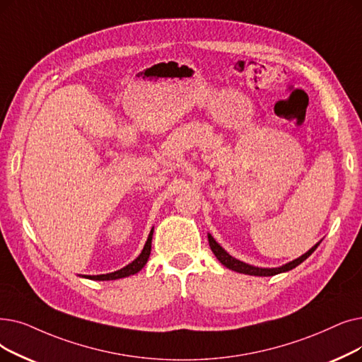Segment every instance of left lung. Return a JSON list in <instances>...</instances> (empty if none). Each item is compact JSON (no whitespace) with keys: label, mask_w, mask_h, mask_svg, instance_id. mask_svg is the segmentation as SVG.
Instances as JSON below:
<instances>
[{"label":"left lung","mask_w":362,"mask_h":362,"mask_svg":"<svg viewBox=\"0 0 362 362\" xmlns=\"http://www.w3.org/2000/svg\"><path fill=\"white\" fill-rule=\"evenodd\" d=\"M209 244H210V248H211V251L214 253V256L217 257V260L222 263L223 266H226L228 269H232V271L240 272V274H245V275H255V276H272V275H276V274H281V272L291 271L293 268H296V266H298L302 262H305L313 253V251L317 250V247L320 245V243L315 244L308 251V253H305L303 256H300L298 259H296V260H293V262H290V263H287L284 266H281V268L268 269V268H256V266H250V264H247L244 262H240L237 259H233L232 256H229L226 253V251L222 247H220L214 241V238L211 237V235H209Z\"/></svg>","instance_id":"left-lung-1"}]
</instances>
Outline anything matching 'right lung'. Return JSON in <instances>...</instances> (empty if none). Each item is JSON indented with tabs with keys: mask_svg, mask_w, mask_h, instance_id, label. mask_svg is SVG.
Wrapping results in <instances>:
<instances>
[{
	"mask_svg": "<svg viewBox=\"0 0 362 362\" xmlns=\"http://www.w3.org/2000/svg\"><path fill=\"white\" fill-rule=\"evenodd\" d=\"M152 233L153 230H151L149 237H148V241L142 250V253H140V256L133 260L130 264L125 266V268L117 271V272H112V274H106V275H88L87 278L90 279H96V281H109V279H118V278H125V276H130V275H134L137 274L140 269L144 268V266L146 264L148 259H149V255H151V243H152Z\"/></svg>",
	"mask_w": 362,
	"mask_h": 362,
	"instance_id": "obj_1",
	"label": "right lung"
}]
</instances>
